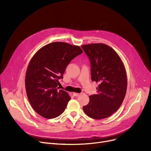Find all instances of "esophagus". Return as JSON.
<instances>
[{"label": "esophagus", "instance_id": "34e87169", "mask_svg": "<svg viewBox=\"0 0 151 151\" xmlns=\"http://www.w3.org/2000/svg\"><path fill=\"white\" fill-rule=\"evenodd\" d=\"M73 95L74 96H75V97H78V96H79L80 95V93H76V92H73Z\"/></svg>", "mask_w": 151, "mask_h": 151}]
</instances>
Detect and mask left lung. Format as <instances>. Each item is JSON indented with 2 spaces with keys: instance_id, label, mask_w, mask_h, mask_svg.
<instances>
[{
  "instance_id": "left-lung-1",
  "label": "left lung",
  "mask_w": 151,
  "mask_h": 151,
  "mask_svg": "<svg viewBox=\"0 0 151 151\" xmlns=\"http://www.w3.org/2000/svg\"><path fill=\"white\" fill-rule=\"evenodd\" d=\"M91 66L92 81L99 83L97 94L89 96L84 112L95 119L111 116L119 108L127 88V77L124 63L117 53L104 43L81 46Z\"/></svg>"
}]
</instances>
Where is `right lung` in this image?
Segmentation results:
<instances>
[{
	"label": "right lung",
	"mask_w": 151,
	"mask_h": 151,
	"mask_svg": "<svg viewBox=\"0 0 151 151\" xmlns=\"http://www.w3.org/2000/svg\"><path fill=\"white\" fill-rule=\"evenodd\" d=\"M82 52L80 46L58 42L43 46L32 58L25 86L30 104L39 115L53 119L64 111L70 97L59 90V80L71 60Z\"/></svg>",
	"instance_id": "obj_1"
}]
</instances>
